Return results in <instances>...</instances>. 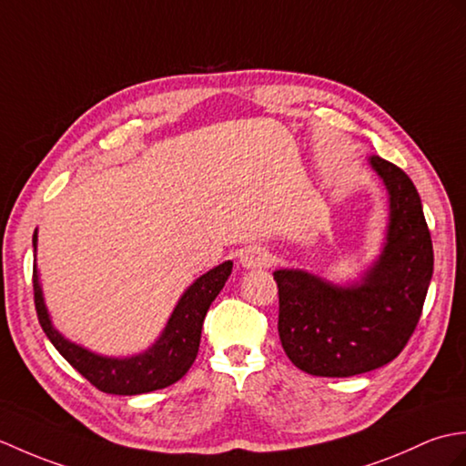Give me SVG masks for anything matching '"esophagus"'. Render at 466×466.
<instances>
[{
	"label": "esophagus",
	"instance_id": "1",
	"mask_svg": "<svg viewBox=\"0 0 466 466\" xmlns=\"http://www.w3.org/2000/svg\"><path fill=\"white\" fill-rule=\"evenodd\" d=\"M271 263V253L263 247H249L241 253V265L245 268H261Z\"/></svg>",
	"mask_w": 466,
	"mask_h": 466
}]
</instances>
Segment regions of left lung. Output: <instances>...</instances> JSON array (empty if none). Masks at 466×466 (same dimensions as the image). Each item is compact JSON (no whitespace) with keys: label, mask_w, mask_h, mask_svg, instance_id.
Segmentation results:
<instances>
[{"label":"left lung","mask_w":466,"mask_h":466,"mask_svg":"<svg viewBox=\"0 0 466 466\" xmlns=\"http://www.w3.org/2000/svg\"><path fill=\"white\" fill-rule=\"evenodd\" d=\"M389 191L387 239L359 281L329 283L277 268L279 339L291 363L315 377H353L390 363L415 333L432 277V241L409 175L369 157Z\"/></svg>","instance_id":"obj_1"}]
</instances>
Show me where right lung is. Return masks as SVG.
<instances>
[{"label": "right lung", "mask_w": 466, "mask_h": 466, "mask_svg": "<svg viewBox=\"0 0 466 466\" xmlns=\"http://www.w3.org/2000/svg\"><path fill=\"white\" fill-rule=\"evenodd\" d=\"M37 249V229L34 233V251ZM233 261L217 265L201 275L175 305L161 337L146 350L133 357H103L89 349L71 343L54 327L41 293L37 265H34V299L39 325L61 357L84 375L93 387L109 395H141L165 389L177 382L193 365L199 350L203 319L215 297L229 279Z\"/></svg>", "instance_id": "add662e5"}]
</instances>
